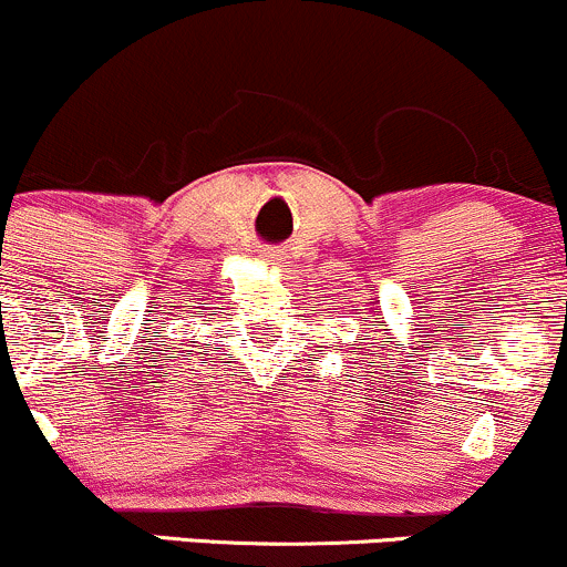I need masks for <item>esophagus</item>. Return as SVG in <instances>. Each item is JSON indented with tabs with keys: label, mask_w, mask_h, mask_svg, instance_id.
<instances>
[{
	"label": "esophagus",
	"mask_w": 567,
	"mask_h": 567,
	"mask_svg": "<svg viewBox=\"0 0 567 567\" xmlns=\"http://www.w3.org/2000/svg\"><path fill=\"white\" fill-rule=\"evenodd\" d=\"M261 256H264V261H269V264H277V261H282V252L275 250V247H264V250H261Z\"/></svg>",
	"instance_id": "obj_1"
}]
</instances>
